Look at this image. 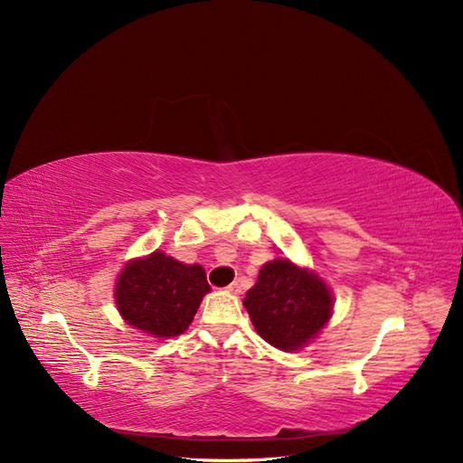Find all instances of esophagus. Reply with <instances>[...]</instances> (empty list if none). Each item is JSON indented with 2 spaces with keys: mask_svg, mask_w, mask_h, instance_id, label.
Segmentation results:
<instances>
[{
  "mask_svg": "<svg viewBox=\"0 0 463 463\" xmlns=\"http://www.w3.org/2000/svg\"><path fill=\"white\" fill-rule=\"evenodd\" d=\"M228 291H232V293H240V291H241V284H240V282H233V284H230V286H228Z\"/></svg>",
  "mask_w": 463,
  "mask_h": 463,
  "instance_id": "esophagus-1",
  "label": "esophagus"
}]
</instances>
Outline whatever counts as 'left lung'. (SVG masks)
Wrapping results in <instances>:
<instances>
[{"label": "left lung", "instance_id": "1", "mask_svg": "<svg viewBox=\"0 0 463 463\" xmlns=\"http://www.w3.org/2000/svg\"><path fill=\"white\" fill-rule=\"evenodd\" d=\"M243 303L257 332L284 352L299 349L315 338L332 311V296L325 282L299 270L288 259L264 264Z\"/></svg>", "mask_w": 463, "mask_h": 463}]
</instances>
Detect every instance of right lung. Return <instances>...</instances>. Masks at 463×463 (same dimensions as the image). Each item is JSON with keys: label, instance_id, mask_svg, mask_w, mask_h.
Listing matches in <instances>:
<instances>
[{"label": "right lung", "instance_id": "1", "mask_svg": "<svg viewBox=\"0 0 463 463\" xmlns=\"http://www.w3.org/2000/svg\"><path fill=\"white\" fill-rule=\"evenodd\" d=\"M206 291L203 266L152 253L125 266L116 284V303L131 326L154 338H170L189 328Z\"/></svg>", "mask_w": 463, "mask_h": 463}]
</instances>
